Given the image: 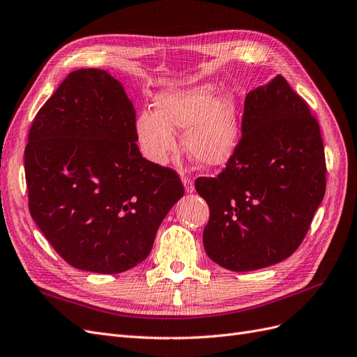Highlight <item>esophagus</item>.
Segmentation results:
<instances>
[{
  "mask_svg": "<svg viewBox=\"0 0 357 357\" xmlns=\"http://www.w3.org/2000/svg\"><path fill=\"white\" fill-rule=\"evenodd\" d=\"M182 182H183V185H185V191L187 192H192L194 191V182H192V179L190 176L182 175Z\"/></svg>",
  "mask_w": 357,
  "mask_h": 357,
  "instance_id": "34e87169",
  "label": "esophagus"
}]
</instances>
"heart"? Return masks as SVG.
Here are the masks:
<instances>
[{"label": "heart", "mask_w": 357, "mask_h": 357, "mask_svg": "<svg viewBox=\"0 0 357 357\" xmlns=\"http://www.w3.org/2000/svg\"><path fill=\"white\" fill-rule=\"evenodd\" d=\"M213 84L170 89L154 99L155 112L136 120V137L149 162L165 165L176 151L174 129H185V153L202 166H218L231 157L237 142V99L216 96Z\"/></svg>", "instance_id": "obj_1"}]
</instances>
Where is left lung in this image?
<instances>
[{"label": "left lung", "instance_id": "8db88e82", "mask_svg": "<svg viewBox=\"0 0 357 357\" xmlns=\"http://www.w3.org/2000/svg\"><path fill=\"white\" fill-rule=\"evenodd\" d=\"M195 190L211 213L204 250L221 267L259 270L300 248L324 200L326 162L316 117L282 75L248 93L227 166Z\"/></svg>", "mask_w": 357, "mask_h": 357}]
</instances>
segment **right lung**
Instances as JSON below:
<instances>
[{
    "label": "right lung",
    "instance_id": "right-lung-1",
    "mask_svg": "<svg viewBox=\"0 0 357 357\" xmlns=\"http://www.w3.org/2000/svg\"><path fill=\"white\" fill-rule=\"evenodd\" d=\"M136 112L123 86L77 70L37 112L25 148L32 220L70 266L117 274L141 264L182 195L176 172L136 145Z\"/></svg>",
    "mask_w": 357,
    "mask_h": 357
}]
</instances>
